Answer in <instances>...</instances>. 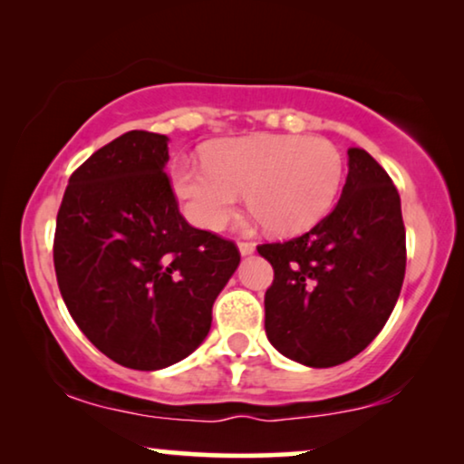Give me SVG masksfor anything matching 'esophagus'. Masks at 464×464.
I'll use <instances>...</instances> for the list:
<instances>
[{
    "instance_id": "1",
    "label": "esophagus",
    "mask_w": 464,
    "mask_h": 464,
    "mask_svg": "<svg viewBox=\"0 0 464 464\" xmlns=\"http://www.w3.org/2000/svg\"><path fill=\"white\" fill-rule=\"evenodd\" d=\"M238 251H240V256H251V253L256 251V245H253V243H238Z\"/></svg>"
}]
</instances>
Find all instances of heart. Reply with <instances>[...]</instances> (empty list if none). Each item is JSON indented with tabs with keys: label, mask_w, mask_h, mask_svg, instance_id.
I'll use <instances>...</instances> for the list:
<instances>
[{
	"label": "heart",
	"mask_w": 464,
	"mask_h": 464,
	"mask_svg": "<svg viewBox=\"0 0 464 464\" xmlns=\"http://www.w3.org/2000/svg\"><path fill=\"white\" fill-rule=\"evenodd\" d=\"M344 162L332 141L302 135H249L207 145L205 164L177 160L170 170L183 215L221 230L240 194L259 224L294 237L319 224L338 198Z\"/></svg>",
	"instance_id": "heart-1"
}]
</instances>
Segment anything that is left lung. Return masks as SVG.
<instances>
[{"instance_id":"1","label":"left lung","mask_w":464,"mask_h":464,"mask_svg":"<svg viewBox=\"0 0 464 464\" xmlns=\"http://www.w3.org/2000/svg\"><path fill=\"white\" fill-rule=\"evenodd\" d=\"M275 268L266 291V335L278 353L308 367L359 354L395 308L405 276L401 198L386 170L348 148L338 205L313 230L259 245Z\"/></svg>"}]
</instances>
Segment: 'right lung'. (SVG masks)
Here are the masks:
<instances>
[{"label": "right lung", "instance_id": "1", "mask_svg": "<svg viewBox=\"0 0 464 464\" xmlns=\"http://www.w3.org/2000/svg\"><path fill=\"white\" fill-rule=\"evenodd\" d=\"M167 162V135L124 132L69 177L56 215L54 270L69 314L101 353L141 372L202 344L240 264L234 243L183 219Z\"/></svg>", "mask_w": 464, "mask_h": 464}]
</instances>
